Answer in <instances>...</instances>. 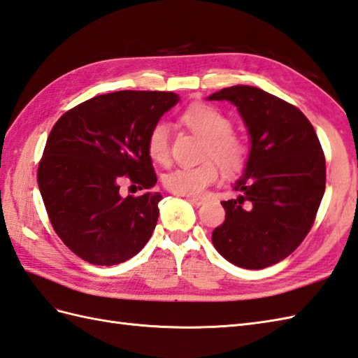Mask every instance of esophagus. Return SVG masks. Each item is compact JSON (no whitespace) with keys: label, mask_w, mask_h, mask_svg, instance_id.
Returning a JSON list of instances; mask_svg holds the SVG:
<instances>
[{"label":"esophagus","mask_w":358,"mask_h":358,"mask_svg":"<svg viewBox=\"0 0 358 358\" xmlns=\"http://www.w3.org/2000/svg\"><path fill=\"white\" fill-rule=\"evenodd\" d=\"M186 199L189 203H192L195 206H201L206 201L204 196H186Z\"/></svg>","instance_id":"obj_1"}]
</instances>
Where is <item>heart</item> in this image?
Masks as SVG:
<instances>
[{
    "mask_svg": "<svg viewBox=\"0 0 358 358\" xmlns=\"http://www.w3.org/2000/svg\"><path fill=\"white\" fill-rule=\"evenodd\" d=\"M181 122L206 140L204 157H212L221 168L235 173L244 168L247 145L239 136L230 132L231 122L218 108L196 103L186 108ZM148 154L155 163L169 160V129L164 123H155L148 136ZM218 166L207 160L198 166H180L163 177L164 187L172 194L198 196L218 180Z\"/></svg>",
    "mask_w": 358,
    "mask_h": 358,
    "instance_id": "b5f03b06",
    "label": "heart"
}]
</instances>
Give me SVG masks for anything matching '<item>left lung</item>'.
Returning <instances> with one entry per match:
<instances>
[{
  "label": "left lung",
  "instance_id": "1",
  "mask_svg": "<svg viewBox=\"0 0 358 358\" xmlns=\"http://www.w3.org/2000/svg\"><path fill=\"white\" fill-rule=\"evenodd\" d=\"M207 101L234 103L250 137L234 185L239 195L221 203L226 220L212 243L241 268L270 267L292 255L313 226L327 181L320 141L301 110L261 88H222Z\"/></svg>",
  "mask_w": 358,
  "mask_h": 358
}]
</instances>
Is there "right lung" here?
<instances>
[{"instance_id": "1", "label": "right lung", "mask_w": 358, "mask_h": 358, "mask_svg": "<svg viewBox=\"0 0 358 358\" xmlns=\"http://www.w3.org/2000/svg\"><path fill=\"white\" fill-rule=\"evenodd\" d=\"M178 101L171 91H115L82 102L55 123L38 186L57 236L84 261L117 265L151 238L162 195L149 190L157 176L146 141ZM124 175L147 192L122 197Z\"/></svg>"}]
</instances>
